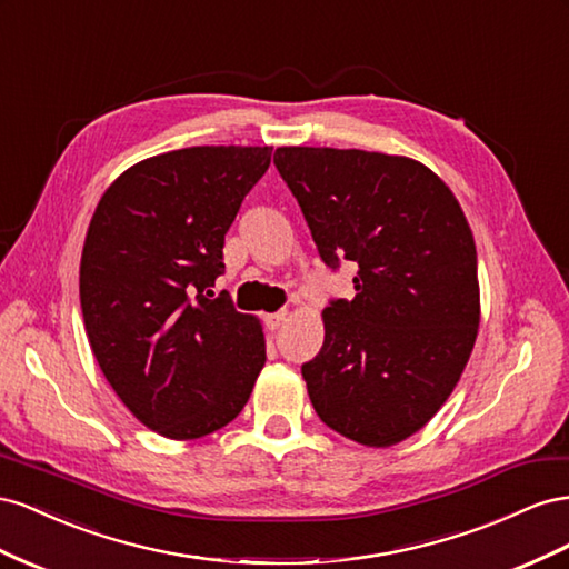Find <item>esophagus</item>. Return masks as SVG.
<instances>
[{
    "mask_svg": "<svg viewBox=\"0 0 569 569\" xmlns=\"http://www.w3.org/2000/svg\"><path fill=\"white\" fill-rule=\"evenodd\" d=\"M288 319V312L286 310H281V312H273V315H267L264 317V323H267V327L271 329V331H276V329H279L281 327V323Z\"/></svg>",
    "mask_w": 569,
    "mask_h": 569,
    "instance_id": "1",
    "label": "esophagus"
}]
</instances>
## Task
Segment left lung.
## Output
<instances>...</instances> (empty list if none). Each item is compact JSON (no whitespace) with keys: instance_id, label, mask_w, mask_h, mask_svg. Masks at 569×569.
<instances>
[{"instance_id":"left-lung-1","label":"left lung","mask_w":569,"mask_h":569,"mask_svg":"<svg viewBox=\"0 0 569 569\" xmlns=\"http://www.w3.org/2000/svg\"><path fill=\"white\" fill-rule=\"evenodd\" d=\"M273 164L323 262L357 264V296L321 312L302 365L323 425L369 448L419 431L460 381L479 331L475 236L456 194L408 157L279 148Z\"/></svg>"}]
</instances>
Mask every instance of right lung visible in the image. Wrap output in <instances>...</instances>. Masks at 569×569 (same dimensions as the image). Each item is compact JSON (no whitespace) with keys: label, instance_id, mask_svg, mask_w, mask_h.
<instances>
[{"label":"right lung","instance_id":"right-lung-1","mask_svg":"<svg viewBox=\"0 0 569 569\" xmlns=\"http://www.w3.org/2000/svg\"><path fill=\"white\" fill-rule=\"evenodd\" d=\"M271 148L202 144L142 159L97 204L80 257L94 360L144 427L188 441L233 421L267 360L259 319L209 300L223 236Z\"/></svg>","mask_w":569,"mask_h":569}]
</instances>
